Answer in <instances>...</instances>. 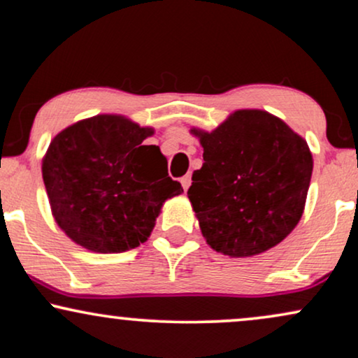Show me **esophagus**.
I'll return each mask as SVG.
<instances>
[{
    "label": "esophagus",
    "instance_id": "34e87169",
    "mask_svg": "<svg viewBox=\"0 0 358 358\" xmlns=\"http://www.w3.org/2000/svg\"><path fill=\"white\" fill-rule=\"evenodd\" d=\"M182 185H183V190H188L192 185V176L190 175H185L182 178Z\"/></svg>",
    "mask_w": 358,
    "mask_h": 358
}]
</instances>
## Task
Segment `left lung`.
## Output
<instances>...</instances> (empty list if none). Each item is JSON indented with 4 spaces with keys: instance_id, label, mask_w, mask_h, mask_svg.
<instances>
[{
    "instance_id": "1",
    "label": "left lung",
    "mask_w": 358,
    "mask_h": 358,
    "mask_svg": "<svg viewBox=\"0 0 358 358\" xmlns=\"http://www.w3.org/2000/svg\"><path fill=\"white\" fill-rule=\"evenodd\" d=\"M203 166L188 188L201 234L228 257L275 247L302 218L313 160L307 141L277 116L235 111L212 133L192 130Z\"/></svg>"
}]
</instances>
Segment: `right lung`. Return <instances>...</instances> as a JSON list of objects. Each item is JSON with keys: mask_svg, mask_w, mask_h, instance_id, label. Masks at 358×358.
I'll list each match as a JSON object with an SVG mask.
<instances>
[{"mask_svg": "<svg viewBox=\"0 0 358 358\" xmlns=\"http://www.w3.org/2000/svg\"><path fill=\"white\" fill-rule=\"evenodd\" d=\"M152 133L123 116L98 115L55 136L43 182L55 220L73 242L98 253L136 248L165 200L183 192L160 148L143 145Z\"/></svg>", "mask_w": 358, "mask_h": 358, "instance_id": "1", "label": "right lung"}]
</instances>
